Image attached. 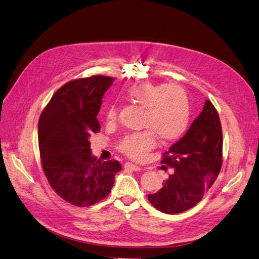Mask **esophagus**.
<instances>
[{"label":"esophagus","instance_id":"34e87169","mask_svg":"<svg viewBox=\"0 0 259 259\" xmlns=\"http://www.w3.org/2000/svg\"><path fill=\"white\" fill-rule=\"evenodd\" d=\"M124 169L130 170V171H140L141 168L137 164H133L131 162H127V163H124Z\"/></svg>","mask_w":259,"mask_h":259}]
</instances>
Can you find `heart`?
<instances>
[{
    "instance_id": "1",
    "label": "heart",
    "mask_w": 259,
    "mask_h": 259,
    "mask_svg": "<svg viewBox=\"0 0 259 259\" xmlns=\"http://www.w3.org/2000/svg\"><path fill=\"white\" fill-rule=\"evenodd\" d=\"M132 103L144 108L142 127L147 130L124 137L119 149L132 159L141 160L156 145V136L162 141H172L185 131L190 115L186 91L178 85L154 84L140 81L128 89ZM117 118V108L110 104L105 113L107 123Z\"/></svg>"
}]
</instances>
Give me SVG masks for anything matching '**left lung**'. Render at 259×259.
Wrapping results in <instances>:
<instances>
[{
    "mask_svg": "<svg viewBox=\"0 0 259 259\" xmlns=\"http://www.w3.org/2000/svg\"><path fill=\"white\" fill-rule=\"evenodd\" d=\"M223 133L218 111L205 100L202 112L185 136L163 154L161 163L172 173L163 186L148 195V201L165 214H178L195 206L220 174Z\"/></svg>",
    "mask_w": 259,
    "mask_h": 259,
    "instance_id": "8db88e82",
    "label": "left lung"
}]
</instances>
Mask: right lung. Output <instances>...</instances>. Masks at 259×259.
Returning <instances> with one entry per match:
<instances>
[{
  "mask_svg": "<svg viewBox=\"0 0 259 259\" xmlns=\"http://www.w3.org/2000/svg\"><path fill=\"white\" fill-rule=\"evenodd\" d=\"M113 81L112 77L95 75L66 82L56 91L38 120L44 173L56 193L73 205L101 201L121 170L116 160H97L89 142L90 136L100 131L97 116Z\"/></svg>",
  "mask_w": 259,
  "mask_h": 259,
  "instance_id": "right-lung-1",
  "label": "right lung"
}]
</instances>
